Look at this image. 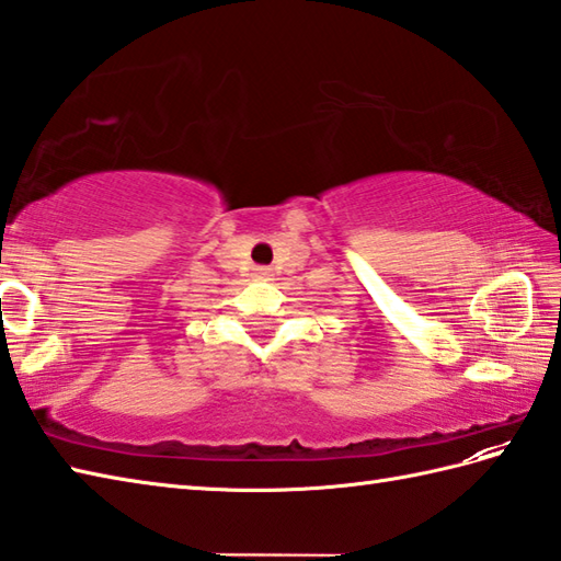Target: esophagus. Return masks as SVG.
<instances>
[{
    "label": "esophagus",
    "instance_id": "1",
    "mask_svg": "<svg viewBox=\"0 0 561 561\" xmlns=\"http://www.w3.org/2000/svg\"><path fill=\"white\" fill-rule=\"evenodd\" d=\"M253 279L255 282H270L272 279V270L270 267H255L253 270Z\"/></svg>",
    "mask_w": 561,
    "mask_h": 561
}]
</instances>
